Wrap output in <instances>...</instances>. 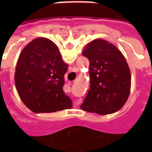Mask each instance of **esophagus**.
I'll return each mask as SVG.
<instances>
[{"label":"esophagus","mask_w":152,"mask_h":152,"mask_svg":"<svg viewBox=\"0 0 152 152\" xmlns=\"http://www.w3.org/2000/svg\"><path fill=\"white\" fill-rule=\"evenodd\" d=\"M80 103V100H78V102H75V105H78V104H79Z\"/></svg>","instance_id":"esophagus-1"}]
</instances>
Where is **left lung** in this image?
<instances>
[{
  "instance_id": "obj_1",
  "label": "left lung",
  "mask_w": 152,
  "mask_h": 152,
  "mask_svg": "<svg viewBox=\"0 0 152 152\" xmlns=\"http://www.w3.org/2000/svg\"><path fill=\"white\" fill-rule=\"evenodd\" d=\"M82 55L89 61L90 87L80 108L99 115L119 111L131 87L130 71L122 53L108 41L96 39L88 44Z\"/></svg>"
}]
</instances>
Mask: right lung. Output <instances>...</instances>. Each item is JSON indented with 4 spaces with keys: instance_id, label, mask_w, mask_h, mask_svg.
I'll return each instance as SVG.
<instances>
[{
    "instance_id": "1",
    "label": "right lung",
    "mask_w": 152,
    "mask_h": 152,
    "mask_svg": "<svg viewBox=\"0 0 152 152\" xmlns=\"http://www.w3.org/2000/svg\"><path fill=\"white\" fill-rule=\"evenodd\" d=\"M68 65L58 47L47 38L28 43L18 57L15 82L20 99L35 113L70 109L72 102L63 91Z\"/></svg>"
}]
</instances>
